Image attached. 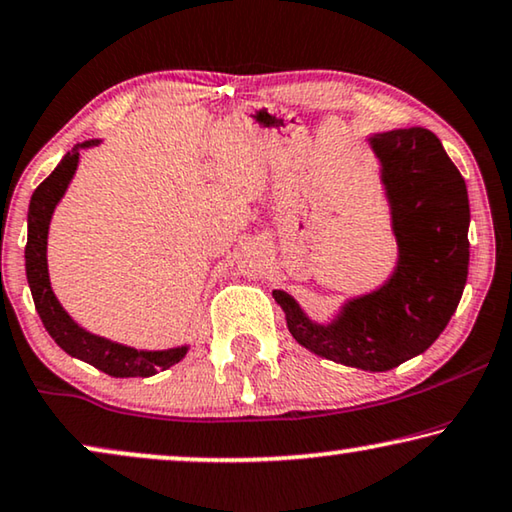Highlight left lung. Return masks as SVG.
<instances>
[{
    "instance_id": "8db88e82",
    "label": "left lung",
    "mask_w": 512,
    "mask_h": 512,
    "mask_svg": "<svg viewBox=\"0 0 512 512\" xmlns=\"http://www.w3.org/2000/svg\"><path fill=\"white\" fill-rule=\"evenodd\" d=\"M392 201L399 266L390 283L352 299L322 327L290 294L273 297L287 327L315 355L364 371H390L441 336L469 276V194L459 169L429 129L410 127L371 139Z\"/></svg>"
}]
</instances>
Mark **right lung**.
Here are the masks:
<instances>
[{
	"mask_svg": "<svg viewBox=\"0 0 512 512\" xmlns=\"http://www.w3.org/2000/svg\"><path fill=\"white\" fill-rule=\"evenodd\" d=\"M97 141H85L76 146L71 153L64 155V160L57 164L53 174L43 181L32 194L30 213H27V246H25V269H27V283H30L34 306L43 322V327L55 343L60 345L64 352L71 357L83 359L95 366V369L109 373L113 378H148L155 376L157 371L169 369L181 362L185 357L187 348H174V350H160V352H143L127 348V345L111 343L102 336L90 334L76 325L74 320L64 313L60 301L55 299L53 290H50L48 280V264H46V239H48V225L50 215L57 201L62 199L64 190L74 176L78 164V148L95 146Z\"/></svg>",
	"mask_w": 512,
	"mask_h": 512,
	"instance_id": "1",
	"label": "right lung"
}]
</instances>
